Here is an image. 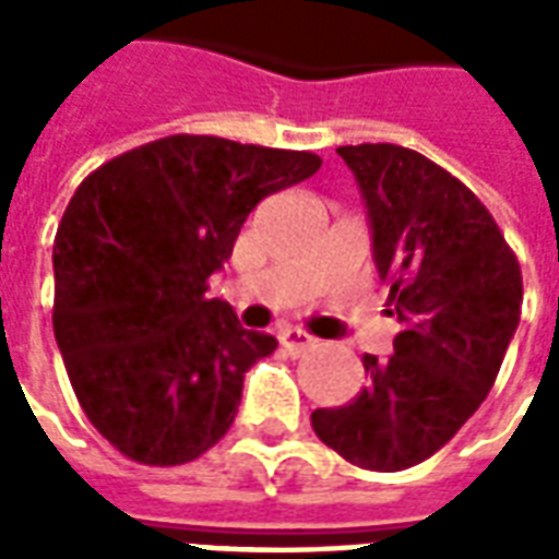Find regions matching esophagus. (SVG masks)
I'll list each match as a JSON object with an SVG mask.
<instances>
[{"label": "esophagus", "instance_id": "obj_1", "mask_svg": "<svg viewBox=\"0 0 559 559\" xmlns=\"http://www.w3.org/2000/svg\"><path fill=\"white\" fill-rule=\"evenodd\" d=\"M317 341L308 335V332H302V329H284L281 332V347L290 353V356H302V353H308L311 347H314Z\"/></svg>", "mask_w": 559, "mask_h": 559}]
</instances>
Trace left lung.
<instances>
[{
    "mask_svg": "<svg viewBox=\"0 0 559 559\" xmlns=\"http://www.w3.org/2000/svg\"><path fill=\"white\" fill-rule=\"evenodd\" d=\"M368 209L371 251L399 317L395 353H365L368 383L311 413L314 433L362 469L431 457L479 411L521 320V266L479 197L395 143L338 146Z\"/></svg>",
    "mask_w": 559,
    "mask_h": 559,
    "instance_id": "8db88e82",
    "label": "left lung"
}]
</instances>
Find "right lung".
I'll use <instances>...</instances> for the list:
<instances>
[{"label":"right lung","instance_id":"1","mask_svg":"<svg viewBox=\"0 0 559 559\" xmlns=\"http://www.w3.org/2000/svg\"><path fill=\"white\" fill-rule=\"evenodd\" d=\"M314 152L173 134L90 173L53 242V332L80 407L148 467L200 457L230 431L245 371L278 347L209 275L263 197L320 170Z\"/></svg>","mask_w":559,"mask_h":559}]
</instances>
